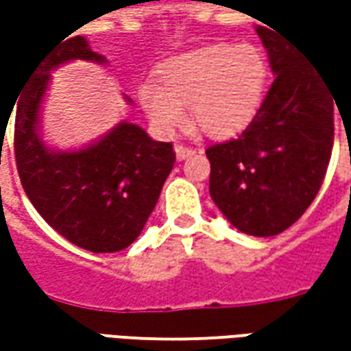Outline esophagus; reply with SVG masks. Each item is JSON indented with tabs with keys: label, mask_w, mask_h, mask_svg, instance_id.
<instances>
[{
	"label": "esophagus",
	"mask_w": 351,
	"mask_h": 351,
	"mask_svg": "<svg viewBox=\"0 0 351 351\" xmlns=\"http://www.w3.org/2000/svg\"><path fill=\"white\" fill-rule=\"evenodd\" d=\"M193 154H195V150L189 148V146H183V144H178V146H176V156H178V160H185V158H189V156Z\"/></svg>",
	"instance_id": "1"
}]
</instances>
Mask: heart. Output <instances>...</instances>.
<instances>
[{
	"label": "heart",
	"mask_w": 351,
	"mask_h": 351,
	"mask_svg": "<svg viewBox=\"0 0 351 351\" xmlns=\"http://www.w3.org/2000/svg\"><path fill=\"white\" fill-rule=\"evenodd\" d=\"M269 75L267 58L254 45H210L160 66L158 84L138 88V103L150 125L169 134L185 123L189 107L197 130L213 138H228L260 109Z\"/></svg>",
	"instance_id": "b5f03b06"
}]
</instances>
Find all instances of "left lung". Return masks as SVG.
<instances>
[{
	"mask_svg": "<svg viewBox=\"0 0 351 351\" xmlns=\"http://www.w3.org/2000/svg\"><path fill=\"white\" fill-rule=\"evenodd\" d=\"M267 27L256 33L276 80L246 130L207 148L210 197L250 236L279 234L308 209L330 162L338 107L326 75Z\"/></svg>",
	"mask_w": 351,
	"mask_h": 351,
	"instance_id": "8db88e82",
	"label": "left lung"
}]
</instances>
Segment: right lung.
Wrapping results in <instances>:
<instances>
[{
  "mask_svg": "<svg viewBox=\"0 0 351 351\" xmlns=\"http://www.w3.org/2000/svg\"><path fill=\"white\" fill-rule=\"evenodd\" d=\"M72 60L107 62L89 48L86 36L62 38L36 58L15 99L17 171L33 207L58 234L95 254L119 252L142 232L176 152L169 142L152 141L127 121L80 150L47 146L40 138V109L50 74Z\"/></svg>",
  "mask_w": 351,
  "mask_h": 351,
  "instance_id": "add662e5",
  "label": "right lung"
}]
</instances>
